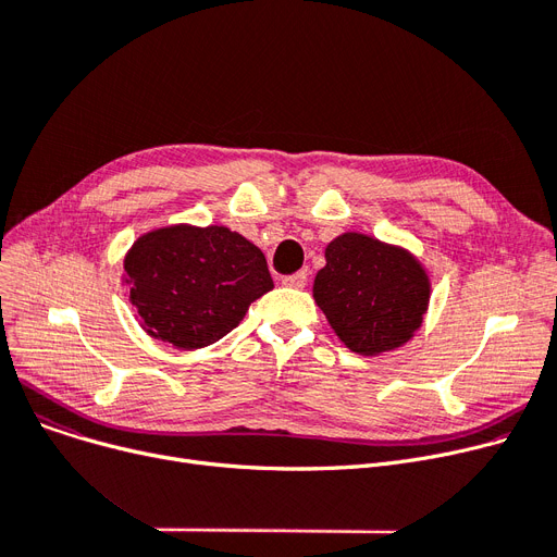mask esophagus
I'll use <instances>...</instances> for the list:
<instances>
[{
  "mask_svg": "<svg viewBox=\"0 0 557 557\" xmlns=\"http://www.w3.org/2000/svg\"><path fill=\"white\" fill-rule=\"evenodd\" d=\"M282 284L290 286V288H305L307 286V273L300 271V273H294V275H284Z\"/></svg>",
  "mask_w": 557,
  "mask_h": 557,
  "instance_id": "obj_1",
  "label": "esophagus"
}]
</instances>
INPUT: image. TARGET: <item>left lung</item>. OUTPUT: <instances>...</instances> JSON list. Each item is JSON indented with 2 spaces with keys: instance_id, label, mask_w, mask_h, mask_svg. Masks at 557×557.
Instances as JSON below:
<instances>
[{
  "instance_id": "obj_1",
  "label": "left lung",
  "mask_w": 557,
  "mask_h": 557,
  "mask_svg": "<svg viewBox=\"0 0 557 557\" xmlns=\"http://www.w3.org/2000/svg\"><path fill=\"white\" fill-rule=\"evenodd\" d=\"M325 259L327 267L313 282V298L352 352H386L418 332L431 286L416 257L347 232L327 246Z\"/></svg>"
}]
</instances>
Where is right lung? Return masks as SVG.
Segmentation results:
<instances>
[{
    "mask_svg": "<svg viewBox=\"0 0 557 557\" xmlns=\"http://www.w3.org/2000/svg\"><path fill=\"white\" fill-rule=\"evenodd\" d=\"M131 302L153 338L212 345L273 288L267 257L223 225H171L139 237L124 259Z\"/></svg>",
    "mask_w": 557,
    "mask_h": 557,
    "instance_id": "right-lung-1",
    "label": "right lung"
}]
</instances>
